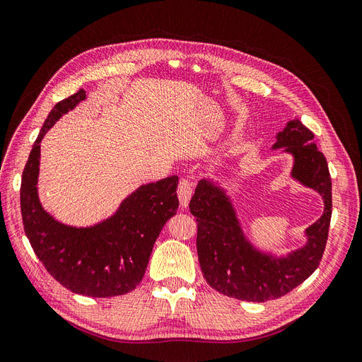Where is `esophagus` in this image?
Returning <instances> with one entry per match:
<instances>
[{
    "instance_id": "34e87169",
    "label": "esophagus",
    "mask_w": 362,
    "mask_h": 362,
    "mask_svg": "<svg viewBox=\"0 0 362 362\" xmlns=\"http://www.w3.org/2000/svg\"><path fill=\"white\" fill-rule=\"evenodd\" d=\"M194 194V185L191 180L187 179H182L179 186H177V197H179V201L182 204V207L186 209L187 204H189V199Z\"/></svg>"
}]
</instances>
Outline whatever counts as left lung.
Masks as SVG:
<instances>
[{
	"label": "left lung",
	"mask_w": 362,
	"mask_h": 362,
	"mask_svg": "<svg viewBox=\"0 0 362 362\" xmlns=\"http://www.w3.org/2000/svg\"><path fill=\"white\" fill-rule=\"evenodd\" d=\"M293 156L291 177L317 191L324 213L306 230V244L287 256L266 253L250 243L230 197L211 179H201L189 202L197 218V251L204 278L225 296L263 303L279 298L308 279L322 259L332 220V177L313 133L296 119L276 134L272 149Z\"/></svg>",
	"instance_id": "left-lung-1"
}]
</instances>
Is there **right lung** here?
<instances>
[{"label": "right lung", "mask_w": 362, "mask_h": 362, "mask_svg": "<svg viewBox=\"0 0 362 362\" xmlns=\"http://www.w3.org/2000/svg\"><path fill=\"white\" fill-rule=\"evenodd\" d=\"M84 99L81 88L47 117L22 175L21 210L26 237L47 272L72 293L112 297L133 291L142 281L156 238L177 213L179 177L139 186L112 216L93 226H69L47 213L37 187L41 140Z\"/></svg>", "instance_id": "add662e5"}]
</instances>
